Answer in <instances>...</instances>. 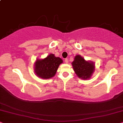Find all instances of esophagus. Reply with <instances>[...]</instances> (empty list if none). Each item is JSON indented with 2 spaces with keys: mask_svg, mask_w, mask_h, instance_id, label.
<instances>
[{
  "mask_svg": "<svg viewBox=\"0 0 123 123\" xmlns=\"http://www.w3.org/2000/svg\"><path fill=\"white\" fill-rule=\"evenodd\" d=\"M65 62L66 63H68L69 62V61H68V58H65Z\"/></svg>",
  "mask_w": 123,
  "mask_h": 123,
  "instance_id": "34e87169",
  "label": "esophagus"
}]
</instances>
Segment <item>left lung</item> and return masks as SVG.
Here are the masks:
<instances>
[{
	"mask_svg": "<svg viewBox=\"0 0 123 123\" xmlns=\"http://www.w3.org/2000/svg\"><path fill=\"white\" fill-rule=\"evenodd\" d=\"M72 66L77 75L82 80L90 79L95 70L94 62L87 61L80 55L75 57Z\"/></svg>",
	"mask_w": 123,
	"mask_h": 123,
	"instance_id": "1",
	"label": "left lung"
}]
</instances>
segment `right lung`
<instances>
[{"label": "right lung", "instance_id": "right-lung-1", "mask_svg": "<svg viewBox=\"0 0 123 123\" xmlns=\"http://www.w3.org/2000/svg\"><path fill=\"white\" fill-rule=\"evenodd\" d=\"M62 62L61 58L55 57L53 54H49L44 59H37L35 63L36 75L43 79L51 78L55 75L59 66Z\"/></svg>", "mask_w": 123, "mask_h": 123}]
</instances>
